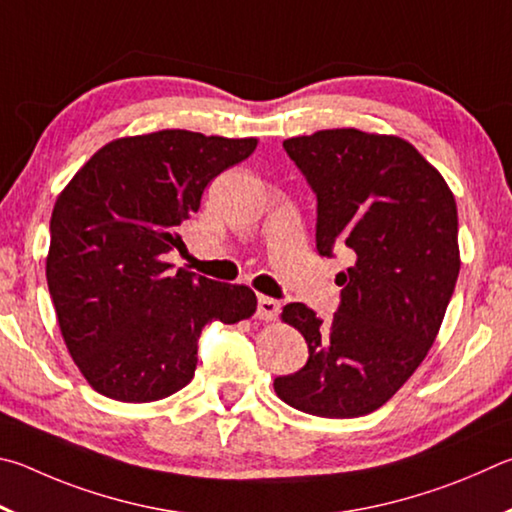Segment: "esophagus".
<instances>
[{
	"label": "esophagus",
	"instance_id": "esophagus-1",
	"mask_svg": "<svg viewBox=\"0 0 512 512\" xmlns=\"http://www.w3.org/2000/svg\"><path fill=\"white\" fill-rule=\"evenodd\" d=\"M281 312V303L276 299L270 297H258V310H256V317L261 321H274L279 317Z\"/></svg>",
	"mask_w": 512,
	"mask_h": 512
}]
</instances>
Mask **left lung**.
<instances>
[{"label": "left lung", "instance_id": "left-lung-1", "mask_svg": "<svg viewBox=\"0 0 512 512\" xmlns=\"http://www.w3.org/2000/svg\"><path fill=\"white\" fill-rule=\"evenodd\" d=\"M283 148L317 193L319 254L346 245L355 263L337 274L342 306L330 321L303 303L283 308L310 357L274 391L312 416H366L414 375L441 330L461 270L454 193L396 134L335 128Z\"/></svg>", "mask_w": 512, "mask_h": 512}]
</instances>
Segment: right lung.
<instances>
[{"instance_id": "right-lung-1", "label": "right lung", "mask_w": 512, "mask_h": 512, "mask_svg": "<svg viewBox=\"0 0 512 512\" xmlns=\"http://www.w3.org/2000/svg\"><path fill=\"white\" fill-rule=\"evenodd\" d=\"M258 139L159 130L105 143L62 188L51 213L47 283L71 360L89 387L121 402L173 396L193 380L209 321L256 312L247 285L179 267V224L206 184L240 164Z\"/></svg>"}]
</instances>
